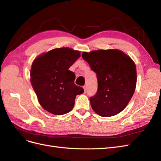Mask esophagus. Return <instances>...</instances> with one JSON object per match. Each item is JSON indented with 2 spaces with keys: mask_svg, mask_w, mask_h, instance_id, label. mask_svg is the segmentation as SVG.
<instances>
[{
  "mask_svg": "<svg viewBox=\"0 0 161 161\" xmlns=\"http://www.w3.org/2000/svg\"><path fill=\"white\" fill-rule=\"evenodd\" d=\"M83 89L85 90V92H86V86H83Z\"/></svg>",
  "mask_w": 161,
  "mask_h": 161,
  "instance_id": "obj_1",
  "label": "esophagus"
}]
</instances>
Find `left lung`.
Listing matches in <instances>:
<instances>
[{"label":"left lung","instance_id":"obj_1","mask_svg":"<svg viewBox=\"0 0 161 161\" xmlns=\"http://www.w3.org/2000/svg\"><path fill=\"white\" fill-rule=\"evenodd\" d=\"M97 74L98 89L90 97L92 109L102 117H111L123 111L132 97L136 86L134 61L118 50H99L82 53Z\"/></svg>","mask_w":161,"mask_h":161}]
</instances>
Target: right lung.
Segmentation results:
<instances>
[{
  "mask_svg": "<svg viewBox=\"0 0 161 161\" xmlns=\"http://www.w3.org/2000/svg\"><path fill=\"white\" fill-rule=\"evenodd\" d=\"M80 53L69 47L56 48L34 60L31 82L42 108L54 115L69 113L75 105L76 96L84 89L75 84V75L69 68Z\"/></svg>",
  "mask_w": 161,
  "mask_h": 161,
  "instance_id": "1",
  "label": "right lung"
}]
</instances>
